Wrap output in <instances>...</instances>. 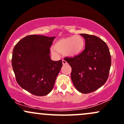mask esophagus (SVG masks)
<instances>
[{
    "label": "esophagus",
    "instance_id": "obj_1",
    "mask_svg": "<svg viewBox=\"0 0 124 124\" xmlns=\"http://www.w3.org/2000/svg\"><path fill=\"white\" fill-rule=\"evenodd\" d=\"M62 63L63 65H66V64H67V62H66V61H65L64 60H62Z\"/></svg>",
    "mask_w": 124,
    "mask_h": 124
}]
</instances>
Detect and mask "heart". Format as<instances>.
<instances>
[{
    "mask_svg": "<svg viewBox=\"0 0 124 124\" xmlns=\"http://www.w3.org/2000/svg\"><path fill=\"white\" fill-rule=\"evenodd\" d=\"M85 46V41L83 37L74 35L58 39L54 45L55 50H52L54 55L58 53H64L69 57H74L80 55L83 51Z\"/></svg>",
    "mask_w": 124,
    "mask_h": 124,
    "instance_id": "1",
    "label": "heart"
}]
</instances>
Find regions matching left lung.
Returning <instances> with one entry per match:
<instances>
[{
    "mask_svg": "<svg viewBox=\"0 0 124 124\" xmlns=\"http://www.w3.org/2000/svg\"><path fill=\"white\" fill-rule=\"evenodd\" d=\"M80 35L85 39V49L78 56L64 60L72 69L71 78L76 88L82 93H89L106 83L111 56L108 46L99 37L86 34Z\"/></svg>",
    "mask_w": 124,
    "mask_h": 124,
    "instance_id": "obj_1",
    "label": "left lung"
}]
</instances>
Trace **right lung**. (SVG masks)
Instances as JSON below:
<instances>
[{
  "mask_svg": "<svg viewBox=\"0 0 124 124\" xmlns=\"http://www.w3.org/2000/svg\"><path fill=\"white\" fill-rule=\"evenodd\" d=\"M55 37L28 35L15 46L12 66L17 83L36 96L46 95L54 87L62 61H53L50 49Z\"/></svg>",
  "mask_w": 124,
  "mask_h": 124,
  "instance_id": "1",
  "label": "right lung"
}]
</instances>
